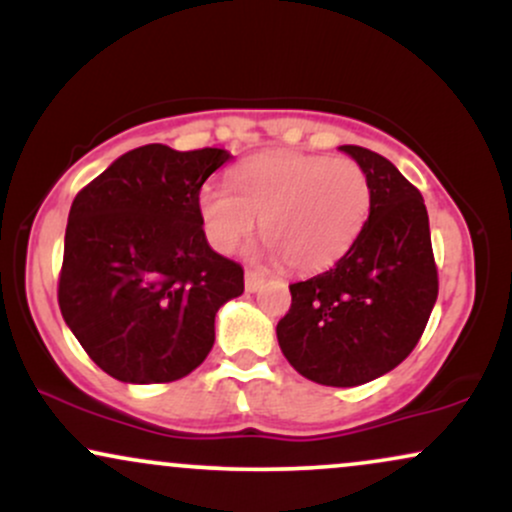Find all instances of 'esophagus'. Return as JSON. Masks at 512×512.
Instances as JSON below:
<instances>
[{"instance_id":"34e87169","label":"esophagus","mask_w":512,"mask_h":512,"mask_svg":"<svg viewBox=\"0 0 512 512\" xmlns=\"http://www.w3.org/2000/svg\"><path fill=\"white\" fill-rule=\"evenodd\" d=\"M262 284H264V276L260 272H255V269H248V272H245V289L257 291Z\"/></svg>"}]
</instances>
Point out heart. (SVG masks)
Here are the masks:
<instances>
[{
	"instance_id": "heart-1",
	"label": "heart",
	"mask_w": 512,
	"mask_h": 512,
	"mask_svg": "<svg viewBox=\"0 0 512 512\" xmlns=\"http://www.w3.org/2000/svg\"><path fill=\"white\" fill-rule=\"evenodd\" d=\"M231 185L199 192V214L216 250L231 252L255 233L274 260L293 272H322L342 260L361 236L373 190L351 158L262 151L231 170Z\"/></svg>"
}]
</instances>
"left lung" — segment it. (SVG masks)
Listing matches in <instances>:
<instances>
[{
	"mask_svg": "<svg viewBox=\"0 0 512 512\" xmlns=\"http://www.w3.org/2000/svg\"><path fill=\"white\" fill-rule=\"evenodd\" d=\"M339 149L368 173V221L332 269L289 286L291 308L276 339L303 378L356 387L390 373L419 344L438 298V269L421 192L385 156Z\"/></svg>",
	"mask_w": 512,
	"mask_h": 512,
	"instance_id": "left-lung-1",
	"label": "left lung"
}]
</instances>
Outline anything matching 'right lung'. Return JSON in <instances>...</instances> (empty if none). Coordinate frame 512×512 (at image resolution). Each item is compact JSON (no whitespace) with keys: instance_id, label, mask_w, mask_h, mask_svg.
I'll use <instances>...</instances> for the list:
<instances>
[{"instance_id":"add662e5","label":"right lung","mask_w":512,"mask_h":512,"mask_svg":"<svg viewBox=\"0 0 512 512\" xmlns=\"http://www.w3.org/2000/svg\"><path fill=\"white\" fill-rule=\"evenodd\" d=\"M223 149L146 144L91 180L69 209L57 301L91 361L134 385L185 378L214 346V317L243 267L209 248L199 214Z\"/></svg>"}]
</instances>
